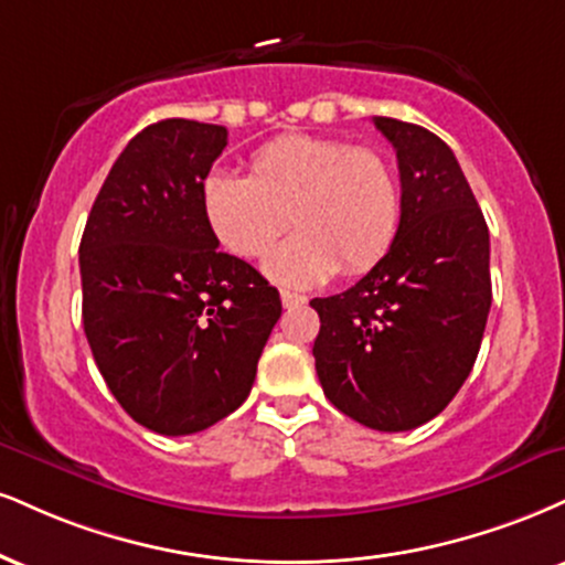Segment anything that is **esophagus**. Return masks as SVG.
<instances>
[{"label":"esophagus","instance_id":"obj_1","mask_svg":"<svg viewBox=\"0 0 565 565\" xmlns=\"http://www.w3.org/2000/svg\"><path fill=\"white\" fill-rule=\"evenodd\" d=\"M308 300H305L302 295H295V291H281V305L287 310H291V308H300V305H305Z\"/></svg>","mask_w":565,"mask_h":565}]
</instances>
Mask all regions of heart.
Listing matches in <instances>:
<instances>
[{"label": "heart", "instance_id": "obj_1", "mask_svg": "<svg viewBox=\"0 0 565 565\" xmlns=\"http://www.w3.org/2000/svg\"><path fill=\"white\" fill-rule=\"evenodd\" d=\"M207 226L236 257H260L284 228L297 234L265 257V274L289 287L355 276L390 253L403 192L382 152L342 139L287 134L263 145L249 175L215 171L202 183Z\"/></svg>", "mask_w": 565, "mask_h": 565}]
</instances>
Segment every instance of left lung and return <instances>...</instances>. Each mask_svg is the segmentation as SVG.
Here are the masks:
<instances>
[{"label": "left lung", "mask_w": 565, "mask_h": 565, "mask_svg": "<svg viewBox=\"0 0 565 565\" xmlns=\"http://www.w3.org/2000/svg\"><path fill=\"white\" fill-rule=\"evenodd\" d=\"M397 152L403 210L390 253L355 287L316 297L323 394L376 431L445 411L477 363L492 305L489 231L452 149L426 128L373 118Z\"/></svg>", "instance_id": "left-lung-1"}]
</instances>
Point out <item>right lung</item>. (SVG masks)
Here are the masks:
<instances>
[{"instance_id": "obj_1", "label": "right lung", "mask_w": 565, "mask_h": 565, "mask_svg": "<svg viewBox=\"0 0 565 565\" xmlns=\"http://www.w3.org/2000/svg\"><path fill=\"white\" fill-rule=\"evenodd\" d=\"M223 126L168 118L136 134L102 183L81 236L84 331L120 407L181 437L234 413L281 300L249 263L217 253L202 183Z\"/></svg>"}]
</instances>
